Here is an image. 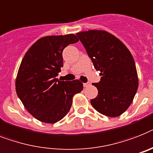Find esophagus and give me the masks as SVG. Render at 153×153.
<instances>
[{
	"label": "esophagus",
	"instance_id": "obj_1",
	"mask_svg": "<svg viewBox=\"0 0 153 153\" xmlns=\"http://www.w3.org/2000/svg\"><path fill=\"white\" fill-rule=\"evenodd\" d=\"M90 85H91V83H89V82H87V83H84V88H88V87H89Z\"/></svg>",
	"mask_w": 153,
	"mask_h": 153
}]
</instances>
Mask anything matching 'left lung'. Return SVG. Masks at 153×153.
I'll return each mask as SVG.
<instances>
[{
  "label": "left lung",
  "mask_w": 153,
  "mask_h": 153,
  "mask_svg": "<svg viewBox=\"0 0 153 153\" xmlns=\"http://www.w3.org/2000/svg\"><path fill=\"white\" fill-rule=\"evenodd\" d=\"M101 80L93 83L98 91L91 100L98 113L117 117L127 110L138 88L136 65L127 48L106 31L88 30L76 33Z\"/></svg>",
  "instance_id": "obj_1"
}]
</instances>
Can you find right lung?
Wrapping results in <instances>:
<instances>
[{"label":"right lung","instance_id":"add662e5","mask_svg":"<svg viewBox=\"0 0 153 153\" xmlns=\"http://www.w3.org/2000/svg\"><path fill=\"white\" fill-rule=\"evenodd\" d=\"M78 40L74 34L45 36L22 59L16 93L29 113L41 122L55 123L62 119L71 108L74 94L83 90L78 79L60 81L56 78L63 66V50Z\"/></svg>","mask_w":153,"mask_h":153}]
</instances>
